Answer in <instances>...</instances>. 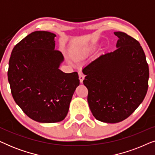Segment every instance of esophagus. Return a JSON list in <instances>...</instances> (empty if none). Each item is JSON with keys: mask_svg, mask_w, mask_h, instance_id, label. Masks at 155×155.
Returning <instances> with one entry per match:
<instances>
[{"mask_svg": "<svg viewBox=\"0 0 155 155\" xmlns=\"http://www.w3.org/2000/svg\"><path fill=\"white\" fill-rule=\"evenodd\" d=\"M78 75H79V80H80V82H81V83H82V82H83V80L84 79V74L82 73V72H79V73H78Z\"/></svg>", "mask_w": 155, "mask_h": 155, "instance_id": "obj_1", "label": "esophagus"}]
</instances>
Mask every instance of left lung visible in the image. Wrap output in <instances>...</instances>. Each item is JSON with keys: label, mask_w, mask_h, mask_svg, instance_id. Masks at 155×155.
Returning <instances> with one entry per match:
<instances>
[{"label": "left lung", "mask_w": 155, "mask_h": 155, "mask_svg": "<svg viewBox=\"0 0 155 155\" xmlns=\"http://www.w3.org/2000/svg\"><path fill=\"white\" fill-rule=\"evenodd\" d=\"M116 49L86 65L83 84L93 116L101 122L116 124L130 116L147 94L149 67L136 39L115 31Z\"/></svg>", "instance_id": "left-lung-1"}]
</instances>
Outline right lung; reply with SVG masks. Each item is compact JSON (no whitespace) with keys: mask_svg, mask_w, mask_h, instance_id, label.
<instances>
[{"mask_svg":"<svg viewBox=\"0 0 155 155\" xmlns=\"http://www.w3.org/2000/svg\"><path fill=\"white\" fill-rule=\"evenodd\" d=\"M56 35L36 31L16 44L8 71L15 101L27 116L39 123H56L67 116L80 84L77 72L58 68L63 56L55 50Z\"/></svg>","mask_w":155,"mask_h":155,"instance_id":"add662e5","label":"right lung"}]
</instances>
